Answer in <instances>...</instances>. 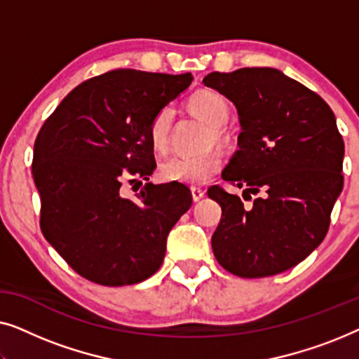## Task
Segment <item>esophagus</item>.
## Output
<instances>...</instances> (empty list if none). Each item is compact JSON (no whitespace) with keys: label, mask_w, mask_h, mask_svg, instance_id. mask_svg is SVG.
I'll use <instances>...</instances> for the list:
<instances>
[{"label":"esophagus","mask_w":359,"mask_h":359,"mask_svg":"<svg viewBox=\"0 0 359 359\" xmlns=\"http://www.w3.org/2000/svg\"><path fill=\"white\" fill-rule=\"evenodd\" d=\"M191 194H193L194 203H198V201H201V199L204 198V189L196 188V186H193V188H191Z\"/></svg>","instance_id":"34e87169"}]
</instances>
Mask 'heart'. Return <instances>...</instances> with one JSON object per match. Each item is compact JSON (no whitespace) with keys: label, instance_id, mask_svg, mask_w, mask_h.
<instances>
[{"label":"heart","instance_id":"heart-1","mask_svg":"<svg viewBox=\"0 0 359 359\" xmlns=\"http://www.w3.org/2000/svg\"><path fill=\"white\" fill-rule=\"evenodd\" d=\"M189 109L212 126L209 144L224 142V132L220 130V126H224L229 119V104L219 93L210 90L194 93L189 100ZM171 119H173V109L165 106L150 121L149 139L155 151H165L168 147ZM220 168H222V155L217 150H208L193 156H170L160 163L158 175L166 183L204 184L212 180Z\"/></svg>","mask_w":359,"mask_h":359}]
</instances>
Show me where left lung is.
Wrapping results in <instances>:
<instances>
[{
    "mask_svg": "<svg viewBox=\"0 0 359 359\" xmlns=\"http://www.w3.org/2000/svg\"><path fill=\"white\" fill-rule=\"evenodd\" d=\"M203 83L237 107L238 150L222 178L257 194L209 188L222 208L212 235L220 266L240 278H266L306 259L330 225L343 189L345 144L330 106L276 68L209 73Z\"/></svg>",
    "mask_w": 359,
    "mask_h": 359,
    "instance_id": "obj_1",
    "label": "left lung"
}]
</instances>
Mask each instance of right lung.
Listing matches in <instances>:
<instances>
[{
	"label": "right lung",
	"mask_w": 359,
	"mask_h": 359,
	"mask_svg": "<svg viewBox=\"0 0 359 359\" xmlns=\"http://www.w3.org/2000/svg\"><path fill=\"white\" fill-rule=\"evenodd\" d=\"M191 73L119 68L83 81L43 122L32 176L47 242L80 274L102 286L137 284L158 271L166 237L191 208L181 183L142 184L155 170L149 126L191 85Z\"/></svg>",
	"instance_id": "obj_1"
}]
</instances>
